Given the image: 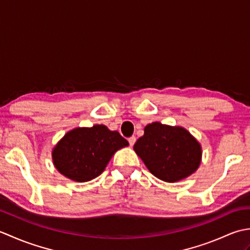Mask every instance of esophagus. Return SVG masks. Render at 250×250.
<instances>
[{"instance_id":"34e87169","label":"esophagus","mask_w":250,"mask_h":250,"mask_svg":"<svg viewBox=\"0 0 250 250\" xmlns=\"http://www.w3.org/2000/svg\"><path fill=\"white\" fill-rule=\"evenodd\" d=\"M129 144H130V146H133L134 144H135V141H136V137L135 136H131V137H129Z\"/></svg>"}]
</instances>
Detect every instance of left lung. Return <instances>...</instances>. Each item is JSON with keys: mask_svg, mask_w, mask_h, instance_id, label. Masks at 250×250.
<instances>
[{"mask_svg": "<svg viewBox=\"0 0 250 250\" xmlns=\"http://www.w3.org/2000/svg\"><path fill=\"white\" fill-rule=\"evenodd\" d=\"M134 151L152 175L167 183L190 176L198 169L202 158L200 143L189 131L160 122L145 126Z\"/></svg>", "mask_w": 250, "mask_h": 250, "instance_id": "left-lung-1", "label": "left lung"}]
</instances>
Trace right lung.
<instances>
[{
	"mask_svg": "<svg viewBox=\"0 0 250 250\" xmlns=\"http://www.w3.org/2000/svg\"><path fill=\"white\" fill-rule=\"evenodd\" d=\"M129 143L104 125L76 128L62 137L52 150L56 168L78 183L89 182L102 173L114 153Z\"/></svg>",
	"mask_w": 250,
	"mask_h": 250,
	"instance_id": "1",
	"label": "right lung"
}]
</instances>
